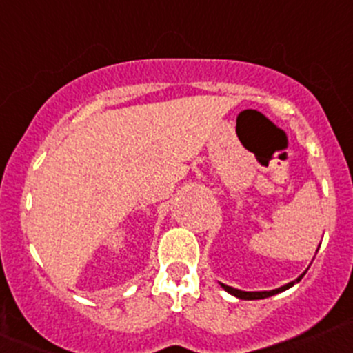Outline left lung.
Returning a JSON list of instances; mask_svg holds the SVG:
<instances>
[{"label": "left lung", "mask_w": 353, "mask_h": 353, "mask_svg": "<svg viewBox=\"0 0 353 353\" xmlns=\"http://www.w3.org/2000/svg\"><path fill=\"white\" fill-rule=\"evenodd\" d=\"M303 277H304V274L301 275V277L297 279L296 282H299L301 279H303ZM221 285L224 287V290H228V292L232 294V296L239 297V299L253 301V299H265V297L275 296V294H279V292H282V290H285V289H289V287H292V285H294V282H290V284H287V285H284V287H279V289H275V290H265V292H245V290L232 289V287H230V285H224V284H221Z\"/></svg>", "instance_id": "8db88e82"}]
</instances>
